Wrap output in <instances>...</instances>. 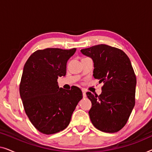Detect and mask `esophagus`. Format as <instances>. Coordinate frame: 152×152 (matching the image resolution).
I'll list each match as a JSON object with an SVG mask.
<instances>
[{
    "mask_svg": "<svg viewBox=\"0 0 152 152\" xmlns=\"http://www.w3.org/2000/svg\"><path fill=\"white\" fill-rule=\"evenodd\" d=\"M82 95H83V97H86V91L84 90H82Z\"/></svg>",
    "mask_w": 152,
    "mask_h": 152,
    "instance_id": "34e87169",
    "label": "esophagus"
}]
</instances>
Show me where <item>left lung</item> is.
Returning <instances> with one entry per match:
<instances>
[{
    "label": "left lung",
    "mask_w": 152,
    "mask_h": 152,
    "mask_svg": "<svg viewBox=\"0 0 152 152\" xmlns=\"http://www.w3.org/2000/svg\"><path fill=\"white\" fill-rule=\"evenodd\" d=\"M94 64L93 77L104 83L100 95L87 92L92 103L90 119L97 129L115 133L125 125L135 105L136 77L129 58L121 50L105 44L81 50Z\"/></svg>",
    "instance_id": "1"
}]
</instances>
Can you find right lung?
I'll return each mask as SVG.
<instances>
[{"mask_svg": "<svg viewBox=\"0 0 152 152\" xmlns=\"http://www.w3.org/2000/svg\"><path fill=\"white\" fill-rule=\"evenodd\" d=\"M76 48H46L34 52L25 64L19 87L26 115L35 128L53 134L67 127L82 98L77 86L59 88L57 79L65 76L68 60Z\"/></svg>", "mask_w": 152, "mask_h": 152, "instance_id": "1", "label": "right lung"}]
</instances>
